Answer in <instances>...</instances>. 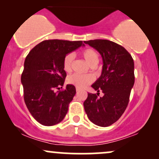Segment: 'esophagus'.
<instances>
[{"instance_id":"1","label":"esophagus","mask_w":159,"mask_h":159,"mask_svg":"<svg viewBox=\"0 0 159 159\" xmlns=\"http://www.w3.org/2000/svg\"><path fill=\"white\" fill-rule=\"evenodd\" d=\"M76 91H77V92H78V91H79V89H78V88H76Z\"/></svg>"}]
</instances>
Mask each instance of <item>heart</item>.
<instances>
[{"mask_svg":"<svg viewBox=\"0 0 159 159\" xmlns=\"http://www.w3.org/2000/svg\"><path fill=\"white\" fill-rule=\"evenodd\" d=\"M81 55L91 67L96 66L99 61L97 52L92 48L84 49L81 52ZM73 59L74 56L72 53H69L65 56L63 61V67L66 72H68L71 70ZM93 80L94 78L91 75H81L77 73L70 75L67 78V82L69 84L75 86L77 88L79 89L84 88L87 85L92 83Z\"/></svg>","mask_w":159,"mask_h":159,"instance_id":"obj_1","label":"heart"}]
</instances>
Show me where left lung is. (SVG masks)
Segmentation results:
<instances>
[{"mask_svg":"<svg viewBox=\"0 0 159 159\" xmlns=\"http://www.w3.org/2000/svg\"><path fill=\"white\" fill-rule=\"evenodd\" d=\"M84 43L99 52L103 66L101 76L92 85L97 95L89 93L84 107L92 123L107 127L117 121L128 106L134 84V61L125 48L110 40H89ZM101 89L103 96L98 98Z\"/></svg>","mask_w":159,"mask_h":159,"instance_id":"1","label":"left lung"}]
</instances>
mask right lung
I'll use <instances>...</instances> for the list:
<instances>
[{"label": "right lung", "mask_w": 159, "mask_h": 159, "mask_svg": "<svg viewBox=\"0 0 159 159\" xmlns=\"http://www.w3.org/2000/svg\"><path fill=\"white\" fill-rule=\"evenodd\" d=\"M84 45L82 41L44 40L25 58L21 81L24 99L30 113L43 125L61 123L76 93L75 86L63 88L66 73L63 69L65 56Z\"/></svg>", "instance_id": "obj_1"}]
</instances>
